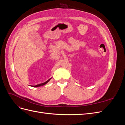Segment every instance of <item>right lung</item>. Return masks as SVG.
I'll list each match as a JSON object with an SVG mask.
<instances>
[{"mask_svg":"<svg viewBox=\"0 0 125 125\" xmlns=\"http://www.w3.org/2000/svg\"><path fill=\"white\" fill-rule=\"evenodd\" d=\"M51 78H50V79H48V80L47 81L43 83H41V84H37V85H32V86H33V87H38V86H42V85H44L45 84H46L47 82H48L49 81H50V80H51Z\"/></svg>","mask_w":125,"mask_h":125,"instance_id":"add662e5","label":"right lung"}]
</instances>
